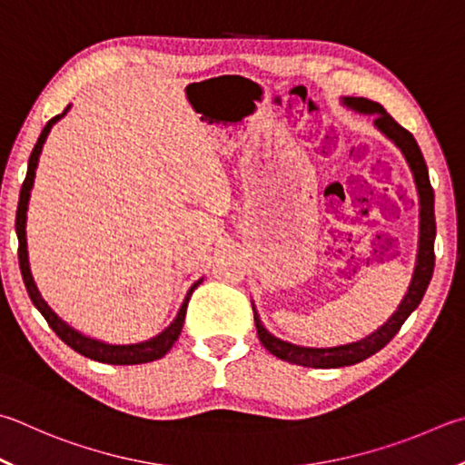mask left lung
<instances>
[{
  "label": "left lung",
  "mask_w": 465,
  "mask_h": 465,
  "mask_svg": "<svg viewBox=\"0 0 465 465\" xmlns=\"http://www.w3.org/2000/svg\"><path fill=\"white\" fill-rule=\"evenodd\" d=\"M345 105L356 109L360 114L374 115V125L384 134L388 140H392L396 148H401L402 156L407 158V163L412 171V179L417 184L419 193V205H420V223H419V254H417V266L415 272H412V281L409 284V291L401 301L399 309L394 311L392 317L386 321L382 327H378L374 333L366 335L364 340L337 345V348H302V345H294L289 341H282L274 337L268 329L262 325V321L256 313L254 307V323L258 329V337L264 348L272 353V356L281 358L284 361H291V364L297 366H307V368H341V366H351L358 364V361L374 356L384 345L392 340V337L399 333L404 321L419 307V302L423 301V294L427 291L429 282H431L433 268H435V193L431 187V181H429V171L423 158V152H420L417 140L412 138L409 130H404L399 122H394L391 114H386V109L376 104V101H370L366 97H345Z\"/></svg>",
  "instance_id": "obj_1"
}]
</instances>
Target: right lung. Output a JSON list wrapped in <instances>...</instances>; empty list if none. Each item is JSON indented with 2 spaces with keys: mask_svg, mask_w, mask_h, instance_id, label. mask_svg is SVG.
I'll list each match as a JSON object with an SVG mask.
<instances>
[{
  "mask_svg": "<svg viewBox=\"0 0 465 465\" xmlns=\"http://www.w3.org/2000/svg\"><path fill=\"white\" fill-rule=\"evenodd\" d=\"M71 105L64 109L63 114L54 115L53 120H50L45 130H42L40 138L36 142V146H34L30 160H28V173H26V179L22 183V189H20V201H18V213H15V233H18V260H20V272L24 278V284H26V291L30 294V299L34 302V307H36L42 317L46 319V323L50 325V329L61 337V340L73 348L77 353L85 358H91L95 361H104V364H114V366H132V364H146V361H154L160 360L164 356V353L173 348L174 341L179 340L181 335V329L184 323V315H187V305H189V299L193 291L197 289L201 284V281H197L195 284L191 286L187 297H184L183 305L179 309V313H176L174 321L171 325H168L163 333H158L156 337H152L148 341H140V343H130V345H112V343H105V341H97V340H91V337L83 335L79 331H74L73 327H69L64 323V321L58 317L53 309L46 305V301L40 297V292L36 289V284H34V278L30 272V264H28V246H26V211H28V199H30V191H32V184H34V176H36V166H38V158H40V152L42 146H45L46 136L53 125L61 120L63 115H66L69 112Z\"/></svg>",
  "mask_w": 465,
  "mask_h": 465,
  "instance_id": "right-lung-1",
  "label": "right lung"
}]
</instances>
